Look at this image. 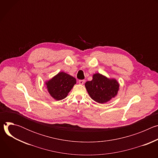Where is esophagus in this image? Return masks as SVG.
<instances>
[{"mask_svg": "<svg viewBox=\"0 0 158 158\" xmlns=\"http://www.w3.org/2000/svg\"><path fill=\"white\" fill-rule=\"evenodd\" d=\"M84 80H79V83L80 84H81V85H82L84 83Z\"/></svg>", "mask_w": 158, "mask_h": 158, "instance_id": "esophagus-1", "label": "esophagus"}]
</instances>
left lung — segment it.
Returning a JSON list of instances; mask_svg holds the SVG:
<instances>
[{"label":"left lung","mask_w":158,"mask_h":158,"mask_svg":"<svg viewBox=\"0 0 158 158\" xmlns=\"http://www.w3.org/2000/svg\"><path fill=\"white\" fill-rule=\"evenodd\" d=\"M87 91L94 101L104 104L114 98L119 90V84L114 78H108L100 74L93 75V79L85 83Z\"/></svg>","instance_id":"8db88e82"}]
</instances>
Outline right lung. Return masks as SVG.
<instances>
[{
	"instance_id": "add662e5",
	"label": "right lung",
	"mask_w": 158,
	"mask_h": 158,
	"mask_svg": "<svg viewBox=\"0 0 158 158\" xmlns=\"http://www.w3.org/2000/svg\"><path fill=\"white\" fill-rule=\"evenodd\" d=\"M76 84L75 77L64 72H59L51 79L45 82L48 93L57 101L65 98Z\"/></svg>"
}]
</instances>
